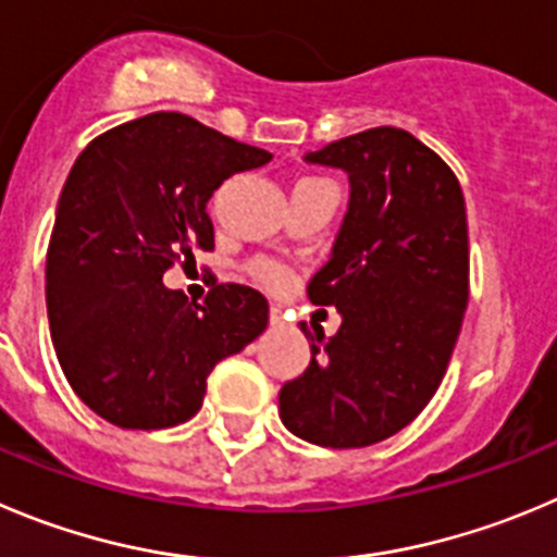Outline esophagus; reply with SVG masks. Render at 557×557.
Returning a JSON list of instances; mask_svg holds the SVG:
<instances>
[{"mask_svg":"<svg viewBox=\"0 0 557 557\" xmlns=\"http://www.w3.org/2000/svg\"><path fill=\"white\" fill-rule=\"evenodd\" d=\"M284 325V311L278 306H270V327H282Z\"/></svg>","mask_w":557,"mask_h":557,"instance_id":"esophagus-1","label":"esophagus"}]
</instances>
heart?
<instances>
[{"instance_id": "heart-1", "label": "heart", "mask_w": 557, "mask_h": 557, "mask_svg": "<svg viewBox=\"0 0 557 557\" xmlns=\"http://www.w3.org/2000/svg\"><path fill=\"white\" fill-rule=\"evenodd\" d=\"M253 275H257L259 284H264L270 289H278L287 284V270L278 262H270V259H262V262L253 264Z\"/></svg>"}]
</instances>
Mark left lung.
<instances>
[{
  "label": "left lung",
  "mask_w": 557,
  "mask_h": 557,
  "mask_svg": "<svg viewBox=\"0 0 557 557\" xmlns=\"http://www.w3.org/2000/svg\"><path fill=\"white\" fill-rule=\"evenodd\" d=\"M342 169L349 205L309 298L336 306V336L284 383L278 416L300 441L363 448L405 429L441 388L468 309V213L459 180L401 128H369L306 152Z\"/></svg>",
  "instance_id": "obj_1"
}]
</instances>
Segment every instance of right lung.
<instances>
[{"instance_id": "obj_1", "label": "right lung", "mask_w": 557, "mask_h": 557, "mask_svg": "<svg viewBox=\"0 0 557 557\" xmlns=\"http://www.w3.org/2000/svg\"><path fill=\"white\" fill-rule=\"evenodd\" d=\"M270 158L177 111H156L106 131L73 163L46 259V306L67 383L114 426L194 418L215 363L268 327L257 289L215 284L196 304L163 287V273L213 248L210 196Z\"/></svg>"}]
</instances>
